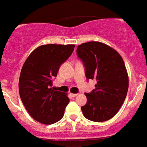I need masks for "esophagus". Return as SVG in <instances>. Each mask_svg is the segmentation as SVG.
<instances>
[{
  "label": "esophagus",
  "instance_id": "34e87169",
  "mask_svg": "<svg viewBox=\"0 0 147 147\" xmlns=\"http://www.w3.org/2000/svg\"><path fill=\"white\" fill-rule=\"evenodd\" d=\"M78 95V94H74V93H71V94H70V96H72V97H76Z\"/></svg>",
  "mask_w": 147,
  "mask_h": 147
}]
</instances>
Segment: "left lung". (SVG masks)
<instances>
[{
    "label": "left lung",
    "mask_w": 147,
    "mask_h": 147,
    "mask_svg": "<svg viewBox=\"0 0 147 147\" xmlns=\"http://www.w3.org/2000/svg\"><path fill=\"white\" fill-rule=\"evenodd\" d=\"M77 55L82 61L87 80L95 79V89L85 93L84 116L96 122L112 118L121 107L128 89V77L122 57L110 46L98 41L78 45Z\"/></svg>",
    "instance_id": "1"
}]
</instances>
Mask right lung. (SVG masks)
<instances>
[{"instance_id": "1", "label": "right lung", "mask_w": 147, "mask_h": 147, "mask_svg": "<svg viewBox=\"0 0 147 147\" xmlns=\"http://www.w3.org/2000/svg\"><path fill=\"white\" fill-rule=\"evenodd\" d=\"M74 45H45L34 50L22 66L19 92L22 103L34 120L45 125L59 121L69 102L66 93L54 91L52 79Z\"/></svg>"}]
</instances>
